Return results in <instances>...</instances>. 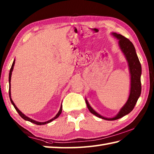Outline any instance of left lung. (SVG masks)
<instances>
[{
  "instance_id": "left-lung-1",
  "label": "left lung",
  "mask_w": 154,
  "mask_h": 154,
  "mask_svg": "<svg viewBox=\"0 0 154 154\" xmlns=\"http://www.w3.org/2000/svg\"><path fill=\"white\" fill-rule=\"evenodd\" d=\"M114 38L119 40V44L121 51L126 57V60L128 65L130 75V94L126 103L120 109L119 112L115 116L112 118L104 117L94 110L85 98V102L88 109L90 112L96 116L106 120H115L124 116L129 114L134 108L137 100L139 99L141 94V75L142 67L140 63L138 55L136 54L135 48L133 44L128 39L125 38L120 34H116L115 32L111 33Z\"/></svg>"
}]
</instances>
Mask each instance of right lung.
Returning a JSON list of instances; mask_svg holds the SVG:
<instances>
[{"instance_id": "right-lung-1", "label": "right lung", "mask_w": 154, "mask_h": 154, "mask_svg": "<svg viewBox=\"0 0 154 154\" xmlns=\"http://www.w3.org/2000/svg\"><path fill=\"white\" fill-rule=\"evenodd\" d=\"M14 64H15V60H14V61H13L12 65V67H11V70H10V73H9V77H8V81H9V97H10V99H11V103L12 104V105L14 106V109L16 110V111H17L18 113L19 114V115L24 120L29 121V122H32V123H34V124H37V125H44V124H46L50 123V122H52V121H53L54 120L56 119L57 118H58L59 116H60V115L61 113V111H62V104H61V107H60V110H59V112H57V114H56V115H55V117H54L53 119H51L50 120L45 121V122H38V121H35V120H33V119H30V118H29V117L26 116L24 114H23V113L21 112V111L18 109L17 106H16L15 105V104L14 103V102H13V100H12V98H11V81L12 72V71H13V69H14Z\"/></svg>"}]
</instances>
